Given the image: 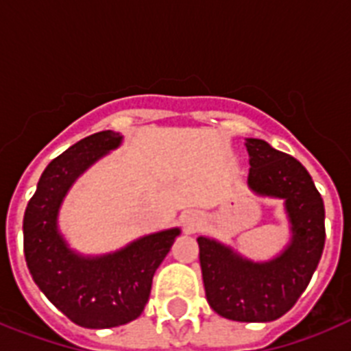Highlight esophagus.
Returning a JSON list of instances; mask_svg holds the SVG:
<instances>
[{
	"mask_svg": "<svg viewBox=\"0 0 351 351\" xmlns=\"http://www.w3.org/2000/svg\"><path fill=\"white\" fill-rule=\"evenodd\" d=\"M182 223H184V228L188 232H195L200 225V219L195 213H184L182 214Z\"/></svg>",
	"mask_w": 351,
	"mask_h": 351,
	"instance_id": "obj_1",
	"label": "esophagus"
}]
</instances>
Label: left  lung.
<instances>
[{"label":"left lung","mask_w":351,"mask_h":351,"mask_svg":"<svg viewBox=\"0 0 351 351\" xmlns=\"http://www.w3.org/2000/svg\"><path fill=\"white\" fill-rule=\"evenodd\" d=\"M247 184L260 195L285 198L293 237L283 255L265 263L241 258L207 237H198L204 288L210 308L235 322H272L293 308L311 281L325 244L322 195L300 161L247 138Z\"/></svg>","instance_id":"obj_1"}]
</instances>
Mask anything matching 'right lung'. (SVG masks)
<instances>
[{
    "label": "right lung",
    "instance_id": "obj_1",
    "mask_svg": "<svg viewBox=\"0 0 351 351\" xmlns=\"http://www.w3.org/2000/svg\"><path fill=\"white\" fill-rule=\"evenodd\" d=\"M119 133H93L43 170L24 213V256L33 281L73 324L108 328L135 320L149 300L153 276L179 235V228L142 237L100 258H82L58 234L56 218L71 182L107 151Z\"/></svg>",
    "mask_w": 351,
    "mask_h": 351
}]
</instances>
